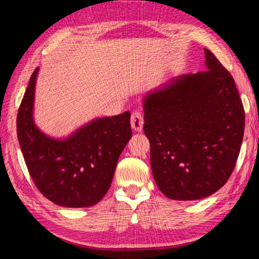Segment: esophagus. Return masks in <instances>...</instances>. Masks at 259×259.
<instances>
[{"instance_id":"1","label":"esophagus","mask_w":259,"mask_h":259,"mask_svg":"<svg viewBox=\"0 0 259 259\" xmlns=\"http://www.w3.org/2000/svg\"><path fill=\"white\" fill-rule=\"evenodd\" d=\"M144 125V116L139 109H136L131 114V126L136 131H142Z\"/></svg>"}]
</instances>
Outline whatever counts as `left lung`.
Masks as SVG:
<instances>
[{"mask_svg": "<svg viewBox=\"0 0 259 259\" xmlns=\"http://www.w3.org/2000/svg\"><path fill=\"white\" fill-rule=\"evenodd\" d=\"M204 54L205 71L175 77L144 100L153 176L172 200H199L224 186L243 139L234 78L211 51Z\"/></svg>", "mask_w": 259, "mask_h": 259, "instance_id": "obj_1", "label": "left lung"}]
</instances>
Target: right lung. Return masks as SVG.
Wrapping results in <instances>:
<instances>
[{"label": "right lung", "mask_w": 259, "mask_h": 259, "mask_svg": "<svg viewBox=\"0 0 259 259\" xmlns=\"http://www.w3.org/2000/svg\"><path fill=\"white\" fill-rule=\"evenodd\" d=\"M35 68L17 115V135L28 172L48 200L61 207L98 203L106 194L121 152L133 136L130 112L97 119L71 137H47L33 121Z\"/></svg>", "instance_id": "obj_1"}]
</instances>
